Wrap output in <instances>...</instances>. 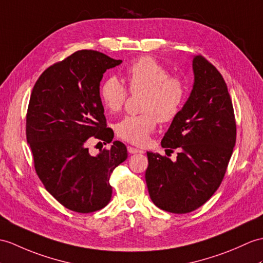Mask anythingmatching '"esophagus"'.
Returning a JSON list of instances; mask_svg holds the SVG:
<instances>
[{
	"label": "esophagus",
	"mask_w": 263,
	"mask_h": 263,
	"mask_svg": "<svg viewBox=\"0 0 263 263\" xmlns=\"http://www.w3.org/2000/svg\"><path fill=\"white\" fill-rule=\"evenodd\" d=\"M127 152H129V154H131V155H133V154H143L142 150L133 148V146H130V145L127 146Z\"/></svg>",
	"instance_id": "34e87169"
}]
</instances>
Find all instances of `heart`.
I'll use <instances>...</instances> for the list:
<instances>
[{
    "mask_svg": "<svg viewBox=\"0 0 263 263\" xmlns=\"http://www.w3.org/2000/svg\"><path fill=\"white\" fill-rule=\"evenodd\" d=\"M125 78L132 93L144 91L141 101L142 114L129 115L115 126L118 137L124 141L144 145L158 122H170L178 117L187 97V86L182 78L172 76L166 66L152 57H141L125 68ZM127 89L117 77L104 79L100 99L106 109L118 113L127 99Z\"/></svg>",
    "mask_w": 263,
    "mask_h": 263,
    "instance_id": "1",
    "label": "heart"
}]
</instances>
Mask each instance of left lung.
Masks as SVG:
<instances>
[{
	"mask_svg": "<svg viewBox=\"0 0 263 263\" xmlns=\"http://www.w3.org/2000/svg\"><path fill=\"white\" fill-rule=\"evenodd\" d=\"M194 86L161 141L177 160L146 152L145 181L159 209L185 214L204 205L221 185L235 145L236 124L227 83L203 56L193 58Z\"/></svg>",
	"mask_w": 263,
	"mask_h": 263,
	"instance_id": "obj_1",
	"label": "left lung"
}]
</instances>
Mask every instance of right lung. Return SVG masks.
<instances>
[{"mask_svg": "<svg viewBox=\"0 0 263 263\" xmlns=\"http://www.w3.org/2000/svg\"><path fill=\"white\" fill-rule=\"evenodd\" d=\"M122 63L100 51L79 50L53 64L35 82L27 112V141L35 173L45 188L66 209L91 213L112 197L109 177L127 158L126 146L114 141L91 156L97 139L111 143L100 99L103 74Z\"/></svg>", "mask_w": 263, "mask_h": 263, "instance_id": "1", "label": "right lung"}]
</instances>
